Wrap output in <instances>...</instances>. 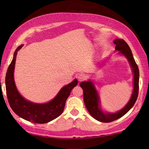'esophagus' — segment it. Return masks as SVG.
Instances as JSON below:
<instances>
[{
    "label": "esophagus",
    "instance_id": "34e87169",
    "mask_svg": "<svg viewBox=\"0 0 149 149\" xmlns=\"http://www.w3.org/2000/svg\"><path fill=\"white\" fill-rule=\"evenodd\" d=\"M77 79H78L79 81L81 82V81H84L85 79H86V76H85V75H84V74H79L78 75Z\"/></svg>",
    "mask_w": 149,
    "mask_h": 149
}]
</instances>
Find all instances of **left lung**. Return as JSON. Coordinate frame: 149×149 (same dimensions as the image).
I'll list each match as a JSON object with an SVG mask.
<instances>
[{
	"mask_svg": "<svg viewBox=\"0 0 149 149\" xmlns=\"http://www.w3.org/2000/svg\"><path fill=\"white\" fill-rule=\"evenodd\" d=\"M113 43L116 45V51H118L120 54H122L127 58L133 73V91L127 104L122 109L116 113L104 112L100 107L99 95L93 82L89 80L80 83V86L83 90L84 102L88 112L95 120L105 123L113 122L125 115L132 108L136 101L139 90V69L132 56L130 47L122 39H115Z\"/></svg>",
	"mask_w": 149,
	"mask_h": 149,
	"instance_id": "8db88e82",
	"label": "left lung"
}]
</instances>
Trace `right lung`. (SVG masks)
<instances>
[{
	"label": "right lung",
	"mask_w": 149,
	"mask_h": 149,
	"mask_svg": "<svg viewBox=\"0 0 149 149\" xmlns=\"http://www.w3.org/2000/svg\"><path fill=\"white\" fill-rule=\"evenodd\" d=\"M24 45L17 47L14 52L11 64L6 75V93L12 110L21 118L36 123H45L52 121L62 114L66 99L72 90L78 84L77 79L63 86L56 96L49 102L38 104L31 102L22 97L16 87L14 80V70L17 52Z\"/></svg>",
	"instance_id": "obj_1"
}]
</instances>
